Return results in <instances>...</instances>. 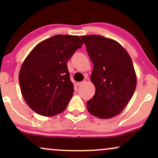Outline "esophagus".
Masks as SVG:
<instances>
[{"mask_svg": "<svg viewBox=\"0 0 158 158\" xmlns=\"http://www.w3.org/2000/svg\"><path fill=\"white\" fill-rule=\"evenodd\" d=\"M85 81H80V82H78L77 83V85L79 87H80V86H81V85H82L83 84H85Z\"/></svg>", "mask_w": 158, "mask_h": 158, "instance_id": "esophagus-1", "label": "esophagus"}]
</instances>
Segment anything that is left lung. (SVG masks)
<instances>
[{"instance_id":"left-lung-1","label":"left lung","mask_w":158,"mask_h":158,"mask_svg":"<svg viewBox=\"0 0 158 158\" xmlns=\"http://www.w3.org/2000/svg\"><path fill=\"white\" fill-rule=\"evenodd\" d=\"M94 64L90 81L96 92L87 102L90 114L101 119L118 115L133 96L137 77L132 60L117 41L102 35L81 36Z\"/></svg>"}]
</instances>
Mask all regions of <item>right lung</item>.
Here are the masks:
<instances>
[{
  "mask_svg": "<svg viewBox=\"0 0 158 158\" xmlns=\"http://www.w3.org/2000/svg\"><path fill=\"white\" fill-rule=\"evenodd\" d=\"M81 44L77 35H56L36 45L25 59L19 85L35 113L51 117L65 110L74 92L67 62Z\"/></svg>",
  "mask_w": 158,
  "mask_h": 158,
  "instance_id": "add662e5",
  "label": "right lung"
}]
</instances>
